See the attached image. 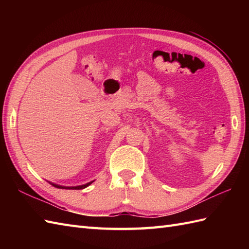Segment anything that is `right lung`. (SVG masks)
I'll return each mask as SVG.
<instances>
[{"label": "right lung", "instance_id": "1", "mask_svg": "<svg viewBox=\"0 0 249 249\" xmlns=\"http://www.w3.org/2000/svg\"><path fill=\"white\" fill-rule=\"evenodd\" d=\"M93 182L94 181L89 182V183L83 184V185H79V186H62V185H59V184H54V183H51V182H49V183L52 185V186H54L56 188H62V189H83V188L88 187L89 185H91Z\"/></svg>", "mask_w": 249, "mask_h": 249}]
</instances>
